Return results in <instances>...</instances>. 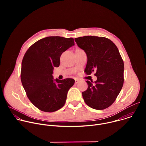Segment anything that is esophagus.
<instances>
[{
    "label": "esophagus",
    "mask_w": 146,
    "mask_h": 146,
    "mask_svg": "<svg viewBox=\"0 0 146 146\" xmlns=\"http://www.w3.org/2000/svg\"><path fill=\"white\" fill-rule=\"evenodd\" d=\"M80 82V80L78 78H76L75 79V83L76 84H78V83Z\"/></svg>",
    "instance_id": "34e87169"
}]
</instances>
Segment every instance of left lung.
<instances>
[{
    "label": "left lung",
    "mask_w": 146,
    "mask_h": 146,
    "mask_svg": "<svg viewBox=\"0 0 146 146\" xmlns=\"http://www.w3.org/2000/svg\"><path fill=\"white\" fill-rule=\"evenodd\" d=\"M77 46L87 55L85 72H96L94 83L87 80L88 88L82 92L87 105L94 109H105L116 100L123 84L124 65L115 44L104 37L85 36L75 38Z\"/></svg>",
    "instance_id": "8db88e82"
}]
</instances>
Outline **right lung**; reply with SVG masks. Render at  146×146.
<instances>
[{"instance_id": "obj_1", "label": "right lung", "mask_w": 146, "mask_h": 146, "mask_svg": "<svg viewBox=\"0 0 146 146\" xmlns=\"http://www.w3.org/2000/svg\"><path fill=\"white\" fill-rule=\"evenodd\" d=\"M74 45V38L50 36L33 44L25 52L21 80L27 95L38 109L54 112L63 107L74 80L52 77L54 67H58L62 54Z\"/></svg>"}]
</instances>
